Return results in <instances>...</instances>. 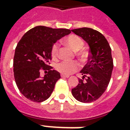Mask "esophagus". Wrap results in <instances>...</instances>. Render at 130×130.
Returning a JSON list of instances; mask_svg holds the SVG:
<instances>
[{
  "mask_svg": "<svg viewBox=\"0 0 130 130\" xmlns=\"http://www.w3.org/2000/svg\"><path fill=\"white\" fill-rule=\"evenodd\" d=\"M61 77L62 78H68L69 76L68 75H64V74H61Z\"/></svg>",
  "mask_w": 130,
  "mask_h": 130,
  "instance_id": "1",
  "label": "esophagus"
}]
</instances>
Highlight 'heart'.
Returning <instances> with one entry per match:
<instances>
[{
	"label": "heart",
	"mask_w": 130,
	"mask_h": 130,
	"mask_svg": "<svg viewBox=\"0 0 130 130\" xmlns=\"http://www.w3.org/2000/svg\"><path fill=\"white\" fill-rule=\"evenodd\" d=\"M65 43L70 46L74 51L77 52V55L82 59H86L88 56L87 51L80 50L83 48L84 42L81 37L75 35H71L65 40ZM51 54L54 59H56L59 56V45L58 44H54L52 46ZM79 67L78 62L74 60H63L59 62L56 66V69L60 73L65 75H69L76 72Z\"/></svg>",
	"instance_id": "1"
}]
</instances>
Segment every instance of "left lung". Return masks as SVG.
<instances>
[{
  "mask_svg": "<svg viewBox=\"0 0 130 130\" xmlns=\"http://www.w3.org/2000/svg\"><path fill=\"white\" fill-rule=\"evenodd\" d=\"M72 31L85 40L90 48L88 62L81 71L83 77L72 89V94L79 102L89 103L101 97L109 85L113 68L111 49L105 37L98 30L82 28Z\"/></svg>",
  "mask_w": 130,
  "mask_h": 130,
  "instance_id": "left-lung-1",
  "label": "left lung"
}]
</instances>
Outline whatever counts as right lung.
<instances>
[{
  "instance_id": "1",
  "label": "right lung",
  "mask_w": 130,
  "mask_h": 130,
  "mask_svg": "<svg viewBox=\"0 0 130 130\" xmlns=\"http://www.w3.org/2000/svg\"><path fill=\"white\" fill-rule=\"evenodd\" d=\"M70 32L66 28L39 26L26 32L17 44L13 61L14 76L19 91L29 100L42 102L51 96L60 78L59 72L48 65L51 47ZM41 69L48 70L44 77L40 76Z\"/></svg>"
}]
</instances>
